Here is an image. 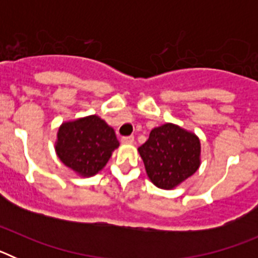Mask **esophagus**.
I'll use <instances>...</instances> for the list:
<instances>
[{"instance_id":"1","label":"esophagus","mask_w":258,"mask_h":258,"mask_svg":"<svg viewBox=\"0 0 258 258\" xmlns=\"http://www.w3.org/2000/svg\"><path fill=\"white\" fill-rule=\"evenodd\" d=\"M122 143H133L134 142V137L133 136H127V137H122L121 138Z\"/></svg>"}]
</instances>
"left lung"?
Returning a JSON list of instances; mask_svg holds the SVG:
<instances>
[{
	"label": "left lung",
	"mask_w": 258,
	"mask_h": 258,
	"mask_svg": "<svg viewBox=\"0 0 258 258\" xmlns=\"http://www.w3.org/2000/svg\"><path fill=\"white\" fill-rule=\"evenodd\" d=\"M138 151L152 183L165 190L178 186L200 165L199 138L173 124L152 129Z\"/></svg>",
	"instance_id": "1"
}]
</instances>
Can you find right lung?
Returning a JSON list of instances; mask_svg holds the SVG:
<instances>
[{
    "label": "right lung",
    "mask_w": 258,
    "mask_h": 258,
    "mask_svg": "<svg viewBox=\"0 0 258 258\" xmlns=\"http://www.w3.org/2000/svg\"><path fill=\"white\" fill-rule=\"evenodd\" d=\"M118 147L115 131L93 115L61 124L55 151L61 163L84 177L97 174Z\"/></svg>",
    "instance_id": "add662e5"
}]
</instances>
